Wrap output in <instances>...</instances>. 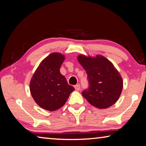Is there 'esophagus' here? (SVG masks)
Returning a JSON list of instances; mask_svg holds the SVG:
<instances>
[{
    "mask_svg": "<svg viewBox=\"0 0 146 146\" xmlns=\"http://www.w3.org/2000/svg\"><path fill=\"white\" fill-rule=\"evenodd\" d=\"M75 89L76 91H79L80 89V86L79 84H76L75 86Z\"/></svg>",
    "mask_w": 146,
    "mask_h": 146,
    "instance_id": "1",
    "label": "esophagus"
}]
</instances>
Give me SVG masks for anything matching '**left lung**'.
Masks as SVG:
<instances>
[{"instance_id":"8db88e82","label":"left lung","mask_w":146,"mask_h":146,"mask_svg":"<svg viewBox=\"0 0 146 146\" xmlns=\"http://www.w3.org/2000/svg\"><path fill=\"white\" fill-rule=\"evenodd\" d=\"M78 60L86 70L89 84L82 91L83 97L100 109L114 104L122 92L123 82L113 64L101 55L93 58L79 55Z\"/></svg>"}]
</instances>
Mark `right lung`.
<instances>
[{"label": "right lung", "instance_id": "1", "mask_svg": "<svg viewBox=\"0 0 146 146\" xmlns=\"http://www.w3.org/2000/svg\"><path fill=\"white\" fill-rule=\"evenodd\" d=\"M64 60L60 53L50 54L41 62L31 80L32 97L44 110L55 111L62 107L75 90L60 72Z\"/></svg>", "mask_w": 146, "mask_h": 146}]
</instances>
